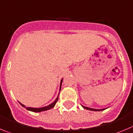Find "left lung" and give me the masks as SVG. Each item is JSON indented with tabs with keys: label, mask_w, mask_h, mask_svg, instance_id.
Instances as JSON below:
<instances>
[{
	"label": "left lung",
	"mask_w": 133,
	"mask_h": 133,
	"mask_svg": "<svg viewBox=\"0 0 133 133\" xmlns=\"http://www.w3.org/2000/svg\"><path fill=\"white\" fill-rule=\"evenodd\" d=\"M82 108H84V109H88V110H91V111H103L104 110V109H93V108H88V107H85L84 106V105H82Z\"/></svg>",
	"instance_id": "obj_1"
}]
</instances>
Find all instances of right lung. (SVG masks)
Returning <instances> with one entry per match:
<instances>
[{"mask_svg":"<svg viewBox=\"0 0 133 133\" xmlns=\"http://www.w3.org/2000/svg\"><path fill=\"white\" fill-rule=\"evenodd\" d=\"M62 82H63V79L61 80V84H60V90H61V84H62ZM58 95H59V94H58V96H57V97L56 98L55 100L54 101V102H53L52 103H51V104H49V105H47V106H45V107H43V108H29V107H25L24 105H23L22 103H21L20 102H19V103H20V105H21L22 106L24 107V108H25V109H27V110H29V111H33V112H41V111H47L48 110V109H51V108H54V106L55 105L56 103H57V102L58 101Z\"/></svg>","mask_w":133,"mask_h":133,"instance_id":"obj_1","label":"right lung"}]
</instances>
